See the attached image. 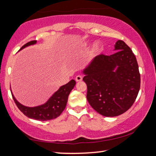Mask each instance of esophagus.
<instances>
[{
	"label": "esophagus",
	"instance_id": "1",
	"mask_svg": "<svg viewBox=\"0 0 156 156\" xmlns=\"http://www.w3.org/2000/svg\"><path fill=\"white\" fill-rule=\"evenodd\" d=\"M82 80H83V77H82L81 76H80V75H78V76H77L76 77V82H80V81H81Z\"/></svg>",
	"mask_w": 156,
	"mask_h": 156
}]
</instances>
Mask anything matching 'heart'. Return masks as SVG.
<instances>
[{"label":"heart","instance_id":"b5f03b06","mask_svg":"<svg viewBox=\"0 0 156 156\" xmlns=\"http://www.w3.org/2000/svg\"><path fill=\"white\" fill-rule=\"evenodd\" d=\"M86 45H87V44H83V47H85ZM99 50H100L99 45H98V44H96L94 46L93 49H92V50H91V54L92 55H95V54H98V51H99Z\"/></svg>","mask_w":156,"mask_h":156}]
</instances>
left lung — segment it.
<instances>
[{
  "label": "left lung",
  "instance_id": "8db88e82",
  "mask_svg": "<svg viewBox=\"0 0 156 156\" xmlns=\"http://www.w3.org/2000/svg\"><path fill=\"white\" fill-rule=\"evenodd\" d=\"M114 51L110 56H96L83 71L89 103L106 117L126 112L140 87L138 65L130 47L119 40L114 44Z\"/></svg>",
  "mask_w": 156,
  "mask_h": 156
}]
</instances>
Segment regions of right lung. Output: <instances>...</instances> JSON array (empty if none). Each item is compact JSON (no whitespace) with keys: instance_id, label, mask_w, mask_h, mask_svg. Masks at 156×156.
Wrapping results in <instances>:
<instances>
[{"instance_id":"obj_1","label":"right lung","mask_w":156,"mask_h":156,"mask_svg":"<svg viewBox=\"0 0 156 156\" xmlns=\"http://www.w3.org/2000/svg\"><path fill=\"white\" fill-rule=\"evenodd\" d=\"M36 42V41L29 42L21 47L19 51L28 46L35 44ZM76 81L74 80H71L68 83L60 87L58 89V91L55 92L49 98L45 103L33 107H27L20 104L16 99L14 94H12V90L11 93L16 105L23 114L27 116L28 118H31V119L47 121L55 119L61 114L63 110L65 109L66 105H67L69 95L71 91L74 87Z\"/></svg>"}]
</instances>
